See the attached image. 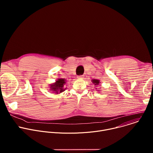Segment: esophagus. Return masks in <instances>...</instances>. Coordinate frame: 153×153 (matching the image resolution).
I'll return each instance as SVG.
<instances>
[{"instance_id": "obj_1", "label": "esophagus", "mask_w": 153, "mask_h": 153, "mask_svg": "<svg viewBox=\"0 0 153 153\" xmlns=\"http://www.w3.org/2000/svg\"><path fill=\"white\" fill-rule=\"evenodd\" d=\"M83 76H84L83 75H80V76H77V78H78V79H83Z\"/></svg>"}]
</instances>
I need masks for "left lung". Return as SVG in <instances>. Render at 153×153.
<instances>
[{
	"label": "left lung",
	"instance_id": "8db88e82",
	"mask_svg": "<svg viewBox=\"0 0 153 153\" xmlns=\"http://www.w3.org/2000/svg\"><path fill=\"white\" fill-rule=\"evenodd\" d=\"M92 82L94 83V85L95 86H98L99 85V83H100V80H97V79H93L92 80ZM94 87H97V86H94ZM96 89H97V88H96ZM97 91H100V90H97Z\"/></svg>",
	"mask_w": 153,
	"mask_h": 153
}]
</instances>
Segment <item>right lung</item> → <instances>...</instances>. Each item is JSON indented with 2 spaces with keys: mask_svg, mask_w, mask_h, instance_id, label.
I'll return each mask as SVG.
<instances>
[{
  "mask_svg": "<svg viewBox=\"0 0 153 153\" xmlns=\"http://www.w3.org/2000/svg\"><path fill=\"white\" fill-rule=\"evenodd\" d=\"M65 83H66V80L65 79H58L55 83L50 84V91L56 94L61 93L67 89L64 88V85Z\"/></svg>",
  "mask_w": 153,
  "mask_h": 153,
  "instance_id": "right-lung-1",
  "label": "right lung"
}]
</instances>
